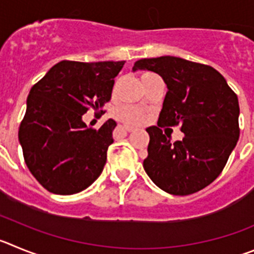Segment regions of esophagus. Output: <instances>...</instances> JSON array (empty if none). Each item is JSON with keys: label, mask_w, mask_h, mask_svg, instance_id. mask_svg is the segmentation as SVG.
I'll list each match as a JSON object with an SVG mask.
<instances>
[{"label": "esophagus", "mask_w": 254, "mask_h": 254, "mask_svg": "<svg viewBox=\"0 0 254 254\" xmlns=\"http://www.w3.org/2000/svg\"><path fill=\"white\" fill-rule=\"evenodd\" d=\"M124 127V129L127 130V131H129V132L134 130V127H127V125H124V127Z\"/></svg>", "instance_id": "obj_1"}]
</instances>
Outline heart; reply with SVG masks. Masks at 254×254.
I'll return each mask as SVG.
<instances>
[{"instance_id": "heart-1", "label": "heart", "mask_w": 254, "mask_h": 254, "mask_svg": "<svg viewBox=\"0 0 254 254\" xmlns=\"http://www.w3.org/2000/svg\"><path fill=\"white\" fill-rule=\"evenodd\" d=\"M145 74H149V73H145ZM113 116L118 122H122L127 125H139L145 122V119H147V114L141 109L130 106V105H123V106H118L116 109H114Z\"/></svg>"}]
</instances>
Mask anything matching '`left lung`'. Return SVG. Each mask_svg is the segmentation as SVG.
Segmentation results:
<instances>
[{"mask_svg":"<svg viewBox=\"0 0 254 254\" xmlns=\"http://www.w3.org/2000/svg\"><path fill=\"white\" fill-rule=\"evenodd\" d=\"M132 69L158 73L167 84L158 127H148L143 167L159 189L176 196L209 186L224 170L239 139V104L234 91L212 67L178 57L139 59ZM180 125L182 141L160 129Z\"/></svg>","mask_w":254,"mask_h":254,"instance_id":"8db88e82","label":"left lung"}]
</instances>
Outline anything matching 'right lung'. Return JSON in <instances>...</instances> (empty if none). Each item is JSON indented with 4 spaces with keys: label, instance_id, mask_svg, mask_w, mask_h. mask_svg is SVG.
<instances>
[{
    "label": "right lung",
    "instance_id": "add662e5",
    "mask_svg": "<svg viewBox=\"0 0 254 254\" xmlns=\"http://www.w3.org/2000/svg\"><path fill=\"white\" fill-rule=\"evenodd\" d=\"M124 63L62 61L31 87L19 140L27 168L49 192H81L101 175L116 123L93 129L82 115L110 101Z\"/></svg>",
    "mask_w": 254,
    "mask_h": 254
}]
</instances>
